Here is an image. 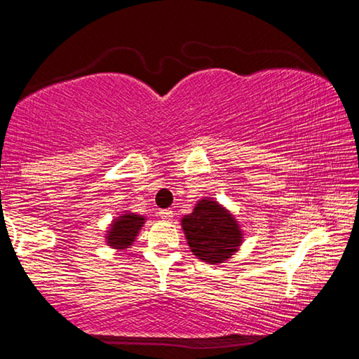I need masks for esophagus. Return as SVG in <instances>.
<instances>
[{"label": "esophagus", "mask_w": 359, "mask_h": 359, "mask_svg": "<svg viewBox=\"0 0 359 359\" xmlns=\"http://www.w3.org/2000/svg\"><path fill=\"white\" fill-rule=\"evenodd\" d=\"M158 215H160V217L163 218V220L171 222V220H172V217H174V212H172L171 209H163V210L158 212Z\"/></svg>", "instance_id": "1"}]
</instances>
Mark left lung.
Here are the masks:
<instances>
[{
  "label": "left lung",
  "instance_id": "left-lung-1",
  "mask_svg": "<svg viewBox=\"0 0 359 359\" xmlns=\"http://www.w3.org/2000/svg\"><path fill=\"white\" fill-rule=\"evenodd\" d=\"M180 223L191 253L208 264L226 263L244 242L238 218L214 198L199 199Z\"/></svg>",
  "mask_w": 359,
  "mask_h": 359
}]
</instances>
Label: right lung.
Returning <instances> with one entry per match:
<instances>
[{
  "label": "right lung",
  "mask_w": 359,
  "mask_h": 359,
  "mask_svg": "<svg viewBox=\"0 0 359 359\" xmlns=\"http://www.w3.org/2000/svg\"><path fill=\"white\" fill-rule=\"evenodd\" d=\"M147 218L135 212L125 210L115 217L106 231V244L117 252H123L133 245Z\"/></svg>",
  "instance_id": "right-lung-1"
}]
</instances>
